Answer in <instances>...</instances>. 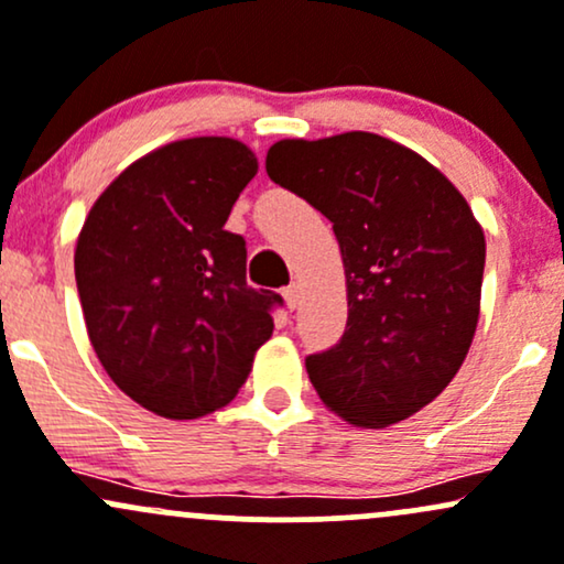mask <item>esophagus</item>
<instances>
[{
  "instance_id": "esophagus-1",
  "label": "esophagus",
  "mask_w": 564,
  "mask_h": 564,
  "mask_svg": "<svg viewBox=\"0 0 564 564\" xmlns=\"http://www.w3.org/2000/svg\"><path fill=\"white\" fill-rule=\"evenodd\" d=\"M283 300H286L289 311H296V305H300V300H302V286H300V283H292V286L283 289Z\"/></svg>"
}]
</instances>
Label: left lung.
Returning a JSON list of instances; mask_svg holds the SVG:
<instances>
[{
	"label": "left lung",
	"mask_w": 564,
	"mask_h": 564,
	"mask_svg": "<svg viewBox=\"0 0 564 564\" xmlns=\"http://www.w3.org/2000/svg\"><path fill=\"white\" fill-rule=\"evenodd\" d=\"M264 165L332 221L343 253L348 326L305 361L321 401L358 429L412 417L453 382L479 324L471 206L429 160L367 131L275 141Z\"/></svg>",
	"instance_id": "left-lung-1"
}]
</instances>
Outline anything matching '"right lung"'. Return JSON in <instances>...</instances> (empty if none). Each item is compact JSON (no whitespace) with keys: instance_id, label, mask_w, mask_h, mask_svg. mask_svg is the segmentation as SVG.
Wrapping results in <instances>:
<instances>
[{"instance_id":"right-lung-1","label":"right lung","mask_w":564,"mask_h":564,"mask_svg":"<svg viewBox=\"0 0 564 564\" xmlns=\"http://www.w3.org/2000/svg\"><path fill=\"white\" fill-rule=\"evenodd\" d=\"M257 158L243 141H171L93 203L74 275L98 361L160 417L195 420L238 395L272 334L281 294L246 283V240L227 216Z\"/></svg>"}]
</instances>
